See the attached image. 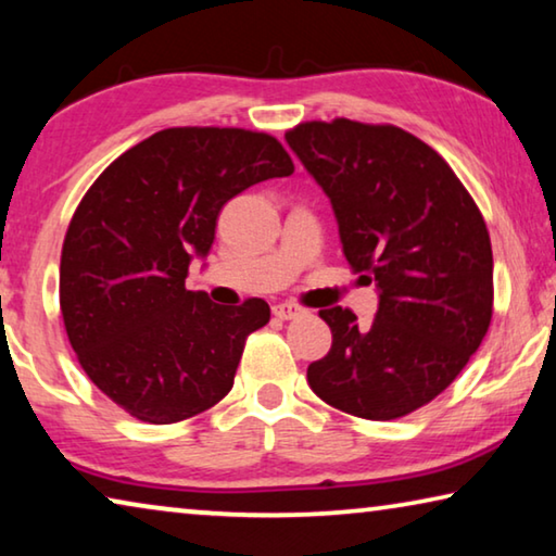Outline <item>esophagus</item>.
I'll return each instance as SVG.
<instances>
[{"label": "esophagus", "mask_w": 556, "mask_h": 556, "mask_svg": "<svg viewBox=\"0 0 556 556\" xmlns=\"http://www.w3.org/2000/svg\"><path fill=\"white\" fill-rule=\"evenodd\" d=\"M301 313H303V307H298L295 303H278V305H273V315H276L278 320H293Z\"/></svg>", "instance_id": "esophagus-1"}]
</instances>
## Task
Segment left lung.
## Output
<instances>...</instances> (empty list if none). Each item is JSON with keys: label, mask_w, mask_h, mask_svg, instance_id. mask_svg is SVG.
<instances>
[{"label": "left lung", "mask_w": 556, "mask_h": 556, "mask_svg": "<svg viewBox=\"0 0 556 556\" xmlns=\"http://www.w3.org/2000/svg\"><path fill=\"white\" fill-rule=\"evenodd\" d=\"M286 141L330 199L350 268L378 290L367 328L348 307L320 311L332 348L307 386L348 415L395 420L438 397L490 328L484 218L445 159L397 126L307 122Z\"/></svg>", "instance_id": "1"}]
</instances>
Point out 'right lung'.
I'll list each match as a JSON object with an SVG mask.
<instances>
[{
  "mask_svg": "<svg viewBox=\"0 0 556 556\" xmlns=\"http://www.w3.org/2000/svg\"><path fill=\"white\" fill-rule=\"evenodd\" d=\"M290 174L268 134L184 126L122 153L81 199L59 268L64 328L89 380L136 420H186L233 388L270 307L216 305L186 276L233 195Z\"/></svg>",
  "mask_w": 556,
  "mask_h": 556,
  "instance_id": "1",
  "label": "right lung"
}]
</instances>
